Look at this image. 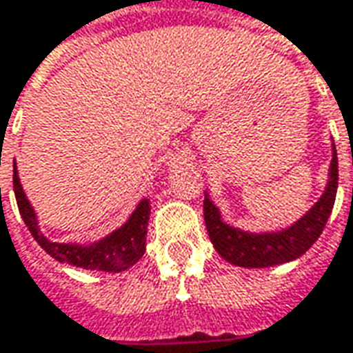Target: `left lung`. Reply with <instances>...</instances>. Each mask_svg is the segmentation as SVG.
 <instances>
[{
  "label": "left lung",
  "mask_w": 353,
  "mask_h": 353,
  "mask_svg": "<svg viewBox=\"0 0 353 353\" xmlns=\"http://www.w3.org/2000/svg\"><path fill=\"white\" fill-rule=\"evenodd\" d=\"M338 189V156L332 140V160L328 168V181L319 201L307 213L289 226L275 230L252 232L226 223L221 209L214 205L209 191H205L203 213L207 232L219 256L238 268H272L301 258L319 240L322 228L332 213Z\"/></svg>",
  "instance_id": "obj_1"
}]
</instances>
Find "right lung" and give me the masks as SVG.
<instances>
[{"instance_id":"1","label":"right lung","mask_w":353,"mask_h":353,"mask_svg":"<svg viewBox=\"0 0 353 353\" xmlns=\"http://www.w3.org/2000/svg\"><path fill=\"white\" fill-rule=\"evenodd\" d=\"M13 189H15L19 213L23 216L27 228L31 230L32 238L39 242V246L48 256H52L60 263L76 265L81 270L119 274V272L132 268L144 256L146 228H148V219H150V199L148 197L140 201L125 225L115 228L113 232H109L101 240L78 244V242H52L41 232L37 213L21 185L17 165L13 168Z\"/></svg>"}]
</instances>
